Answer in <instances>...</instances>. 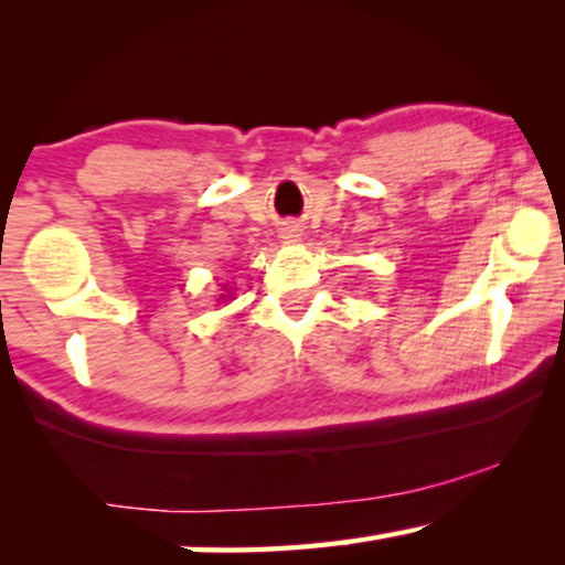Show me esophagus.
Instances as JSON below:
<instances>
[{
    "mask_svg": "<svg viewBox=\"0 0 565 565\" xmlns=\"http://www.w3.org/2000/svg\"><path fill=\"white\" fill-rule=\"evenodd\" d=\"M280 238H282V242H298V238H300V228H298V226H285V228L280 231Z\"/></svg>",
    "mask_w": 565,
    "mask_h": 565,
    "instance_id": "obj_1",
    "label": "esophagus"
}]
</instances>
